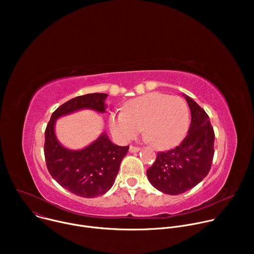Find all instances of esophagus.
<instances>
[{
  "label": "esophagus",
  "mask_w": 254,
  "mask_h": 254,
  "mask_svg": "<svg viewBox=\"0 0 254 254\" xmlns=\"http://www.w3.org/2000/svg\"><path fill=\"white\" fill-rule=\"evenodd\" d=\"M138 151H139V148L137 147H132V146L129 147V153H136Z\"/></svg>",
  "instance_id": "esophagus-1"
}]
</instances>
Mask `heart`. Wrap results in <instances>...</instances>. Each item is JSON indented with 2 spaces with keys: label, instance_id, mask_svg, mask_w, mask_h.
<instances>
[{
  "label": "heart",
  "instance_id": "heart-1",
  "mask_svg": "<svg viewBox=\"0 0 254 254\" xmlns=\"http://www.w3.org/2000/svg\"><path fill=\"white\" fill-rule=\"evenodd\" d=\"M188 126L186 102L160 92L133 98L123 112L112 113L108 117V127L118 142H128L142 128L143 136L157 149L173 147L184 136Z\"/></svg>",
  "mask_w": 254,
  "mask_h": 254
}]
</instances>
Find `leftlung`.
<instances>
[{"label":"left lung","mask_w":254,"mask_h":254,"mask_svg":"<svg viewBox=\"0 0 254 254\" xmlns=\"http://www.w3.org/2000/svg\"><path fill=\"white\" fill-rule=\"evenodd\" d=\"M191 112L186 137L174 149L158 153L147 171L150 183L169 195L185 193L208 175L214 156V130L210 119L195 100L184 94Z\"/></svg>","instance_id":"8db88e82"}]
</instances>
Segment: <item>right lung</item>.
Returning a JSON list of instances; mask_svg holds the SVG:
<instances>
[{"mask_svg": "<svg viewBox=\"0 0 254 254\" xmlns=\"http://www.w3.org/2000/svg\"><path fill=\"white\" fill-rule=\"evenodd\" d=\"M106 98V93H89L68 100L52 114L45 130L44 155L50 175L63 188L84 198L103 195L113 187L128 146L115 144L103 131L85 148L71 150L58 140L55 124L82 110L104 114Z\"/></svg>", "mask_w": 254, "mask_h": 254, "instance_id": "1", "label": "right lung"}]
</instances>
